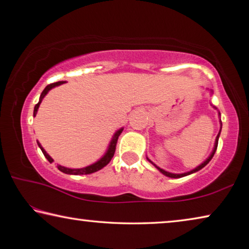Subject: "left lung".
Masks as SVG:
<instances>
[{
	"label": "left lung",
	"mask_w": 249,
	"mask_h": 249,
	"mask_svg": "<svg viewBox=\"0 0 249 249\" xmlns=\"http://www.w3.org/2000/svg\"><path fill=\"white\" fill-rule=\"evenodd\" d=\"M214 109H216V107H214ZM219 116H220V112H219ZM220 124H221V128H222V123H221V120H220ZM220 133H221V129H220V132H219V134H218V136H216V138H215V142H214V148H213V150H212V152H211V155L209 156V158H208V159L205 161V162H202V163L200 164V165H198L197 168H195L194 170H192V171H189V172H186V173H182V174H174V173H170V172H166V171H164V170H162V169H160L159 166H157L155 163H153L152 161H150L148 159V161L149 162H151V163L156 166V168L159 170L162 174H164L165 176H168V178H183V176H186V175H189V174H192V173H195V172H197V171H199V170H201L203 166H206L208 163H209L210 162V160L212 159V157L214 156V153H215V150H216V147H218V142H219V137H220Z\"/></svg>",
	"instance_id": "obj_1"
}]
</instances>
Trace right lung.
I'll list each match as a JSON object with an SVG mask.
<instances>
[{
    "mask_svg": "<svg viewBox=\"0 0 249 249\" xmlns=\"http://www.w3.org/2000/svg\"><path fill=\"white\" fill-rule=\"evenodd\" d=\"M64 83H66V81H57V83H53V84L48 85L47 87L44 88V90H43L42 93H41V96H40L39 102L37 103V105L35 106L34 116H36V114H37V111H38V109H39L40 103H41L42 99H43L44 97H46V94L50 91V90H51V89L54 88V87H56V86H60V85H62V84H64ZM122 132H123V128H120L114 135H113L112 140H111V142H110V144H109V148H107V152H106V155L103 156L100 160H98V161L96 162V163L86 166V168H81V169H70V168H65V166H62V165H57V169L60 170L61 172H63V173H65V174L81 175V174H91V173H94V172L101 170L102 168H105V166L111 161L113 156H114L117 139H119V136H120ZM38 142V146L40 147V149H41V151H42V153L44 155V157L47 158L50 163H52V162H53L52 158L48 155L47 151L44 150L41 144H40V142Z\"/></svg>",
    "mask_w": 249,
    "mask_h": 249,
    "instance_id": "add662e5",
    "label": "right lung"
}]
</instances>
